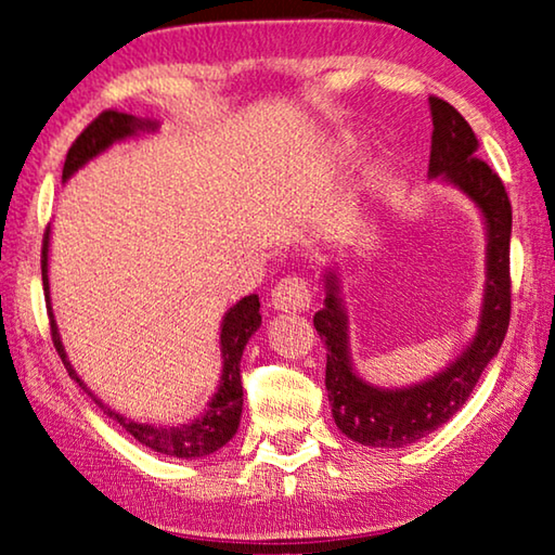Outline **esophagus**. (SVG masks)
I'll return each mask as SVG.
<instances>
[{
  "mask_svg": "<svg viewBox=\"0 0 555 555\" xmlns=\"http://www.w3.org/2000/svg\"><path fill=\"white\" fill-rule=\"evenodd\" d=\"M271 306L276 311H308L311 308V288L306 276L288 274L279 279V284L271 291Z\"/></svg>",
  "mask_w": 555,
  "mask_h": 555,
  "instance_id": "obj_1",
  "label": "esophagus"
}]
</instances>
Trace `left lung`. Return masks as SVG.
<instances>
[{
	"instance_id": "1",
	"label": "left lung",
	"mask_w": 555,
	"mask_h": 555,
	"mask_svg": "<svg viewBox=\"0 0 555 555\" xmlns=\"http://www.w3.org/2000/svg\"><path fill=\"white\" fill-rule=\"evenodd\" d=\"M434 117L430 137V176H443L463 188L477 203L487 222V294L482 323L475 340L455 364L418 387L382 391L364 384L352 372L347 357V318L337 300L335 276H325V306L313 315V325L327 347L325 389L333 403L337 428L354 443L374 448H403L416 443L455 416L469 399L477 379L500 352L512 315V203L502 178L477 156V139L465 117L436 95L428 98Z\"/></svg>"
}]
</instances>
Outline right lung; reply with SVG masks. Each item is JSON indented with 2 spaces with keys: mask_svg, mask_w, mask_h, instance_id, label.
Segmentation results:
<instances>
[{
  "mask_svg": "<svg viewBox=\"0 0 555 555\" xmlns=\"http://www.w3.org/2000/svg\"><path fill=\"white\" fill-rule=\"evenodd\" d=\"M156 125L152 121H139L127 112L119 109H105L90 121V125L80 131V137L75 139L68 149V156H65L63 164V178H68L73 171L90 162L92 156H98L100 152L117 142V139H125L129 134H134L137 129H154ZM41 276H43V294H46V306H49V321H51V340L55 352L61 354V360L68 370L70 377L80 384L82 389L88 391L86 384L78 379V374L70 367L68 357H65V350L61 345L59 337V327H55L53 313H51V298H49V230L43 232V247H41ZM261 325V315H259V298L244 296L237 306L230 308V313L224 315L222 321V333H220V345H222V357H224V367H222V377H220V389L215 393V399L210 401V409L203 418H195L193 424L188 426H171V428H158V426H149V424H137V421L119 416L112 409H107L105 403L98 401L92 397V401L107 413L112 421L127 430V434L134 436L139 443L156 450V453L164 455H173V457H201V455H210L215 450L222 448L228 440L237 434L240 426V416H242V374H240V360H242V350L251 333Z\"/></svg>",
  "mask_w": 555,
  "mask_h": 555,
  "instance_id": "right-lung-1",
  "label": "right lung"
}]
</instances>
